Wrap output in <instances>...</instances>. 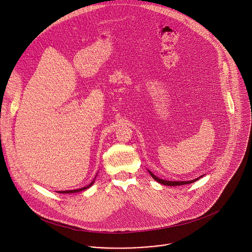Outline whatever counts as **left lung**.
I'll list each match as a JSON object with an SVG mask.
<instances>
[{
  "label": "left lung",
  "instance_id": "1",
  "mask_svg": "<svg viewBox=\"0 0 252 252\" xmlns=\"http://www.w3.org/2000/svg\"><path fill=\"white\" fill-rule=\"evenodd\" d=\"M149 172L151 173L152 177L155 179V181H157L158 183H159V184H161V185L168 186V187H176V186H183V185L192 184V183L198 181V179H199L200 177H202V175H201V176H199V177H197V178H194V179H192V181H189V182H171V181H164V179H161V178L156 176V175H155L152 171H150V170H149Z\"/></svg>",
  "mask_w": 252,
  "mask_h": 252
}]
</instances>
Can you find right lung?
I'll use <instances>...</instances> for the list:
<instances>
[{
  "label": "right lung",
  "mask_w": 252,
  "mask_h": 252,
  "mask_svg": "<svg viewBox=\"0 0 252 252\" xmlns=\"http://www.w3.org/2000/svg\"><path fill=\"white\" fill-rule=\"evenodd\" d=\"M94 181L89 185V186H87V187H85V188H82V189H73V190H63V191H58L59 193H75V192H79V191H82V190H86V189H88L89 188H91L93 185H94Z\"/></svg>",
  "instance_id": "1"
}]
</instances>
